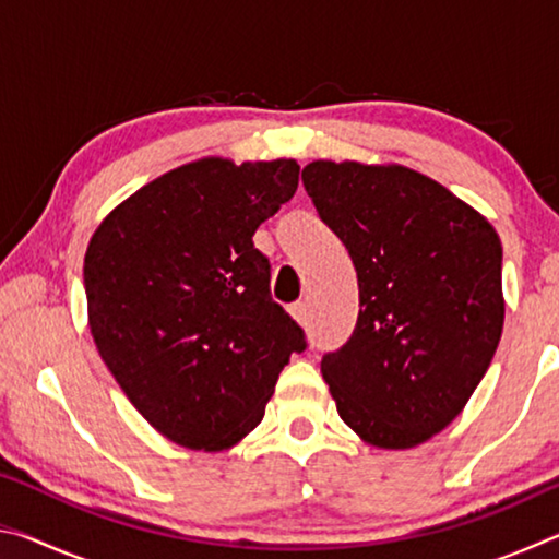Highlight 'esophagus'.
Listing matches in <instances>:
<instances>
[{
	"mask_svg": "<svg viewBox=\"0 0 559 559\" xmlns=\"http://www.w3.org/2000/svg\"><path fill=\"white\" fill-rule=\"evenodd\" d=\"M290 316H293V320H296L298 325H306L308 323V302H293L290 306Z\"/></svg>",
	"mask_w": 559,
	"mask_h": 559,
	"instance_id": "esophagus-1",
	"label": "esophagus"
}]
</instances>
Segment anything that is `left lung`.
<instances>
[{
    "instance_id": "obj_1",
    "label": "left lung",
    "mask_w": 559,
    "mask_h": 559,
    "mask_svg": "<svg viewBox=\"0 0 559 559\" xmlns=\"http://www.w3.org/2000/svg\"><path fill=\"white\" fill-rule=\"evenodd\" d=\"M316 210L353 259V337L320 362L337 414L377 449H414L449 427L503 333V246L484 214L404 165L316 159Z\"/></svg>"
}]
</instances>
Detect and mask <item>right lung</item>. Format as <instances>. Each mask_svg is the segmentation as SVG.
Here are the masks:
<instances>
[{
	"instance_id": "right-lung-1",
	"label": "right lung",
	"mask_w": 559,
	"mask_h": 559,
	"mask_svg": "<svg viewBox=\"0 0 559 559\" xmlns=\"http://www.w3.org/2000/svg\"><path fill=\"white\" fill-rule=\"evenodd\" d=\"M298 173L286 157L194 159L140 187L91 236V335L132 406L179 447L239 443L261 424L290 353L306 349L253 249Z\"/></svg>"
}]
</instances>
